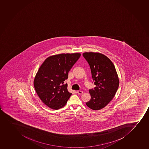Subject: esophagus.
I'll return each instance as SVG.
<instances>
[{"label":"esophagus","instance_id":"obj_1","mask_svg":"<svg viewBox=\"0 0 149 149\" xmlns=\"http://www.w3.org/2000/svg\"><path fill=\"white\" fill-rule=\"evenodd\" d=\"M77 93H78V95H82L83 93V91H78Z\"/></svg>","mask_w":149,"mask_h":149}]
</instances>
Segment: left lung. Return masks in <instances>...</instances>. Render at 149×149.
I'll return each instance as SVG.
<instances>
[{
	"label": "left lung",
	"mask_w": 149,
	"mask_h": 149,
	"mask_svg": "<svg viewBox=\"0 0 149 149\" xmlns=\"http://www.w3.org/2000/svg\"><path fill=\"white\" fill-rule=\"evenodd\" d=\"M84 58L91 70L93 82L96 85L89 90L91 99L86 103L88 107L94 110L105 107L115 95L119 86L115 67L110 59L98 53H84Z\"/></svg>",
	"instance_id": "1"
}]
</instances>
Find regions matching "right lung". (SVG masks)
I'll use <instances>...</instances> for the list:
<instances>
[{"instance_id":"right-lung-1","label":"right lung","mask_w":149,"mask_h":149,"mask_svg":"<svg viewBox=\"0 0 149 149\" xmlns=\"http://www.w3.org/2000/svg\"><path fill=\"white\" fill-rule=\"evenodd\" d=\"M80 56L79 53L52 56L45 59L39 68L34 86L42 101L50 108L58 110L63 107L72 95L64 83Z\"/></svg>"}]
</instances>
